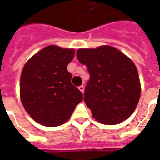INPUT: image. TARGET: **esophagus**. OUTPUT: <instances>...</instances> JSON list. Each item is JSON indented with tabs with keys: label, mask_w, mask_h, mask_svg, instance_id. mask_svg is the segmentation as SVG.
<instances>
[{
	"label": "esophagus",
	"mask_w": 160,
	"mask_h": 160,
	"mask_svg": "<svg viewBox=\"0 0 160 160\" xmlns=\"http://www.w3.org/2000/svg\"><path fill=\"white\" fill-rule=\"evenodd\" d=\"M79 90H80L81 92H84V90H85V87H84V86H80V87H79Z\"/></svg>",
	"instance_id": "34e87169"
}]
</instances>
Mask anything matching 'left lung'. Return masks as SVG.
I'll use <instances>...</instances> for the list:
<instances>
[{
  "label": "left lung",
  "instance_id": "1",
  "mask_svg": "<svg viewBox=\"0 0 160 160\" xmlns=\"http://www.w3.org/2000/svg\"><path fill=\"white\" fill-rule=\"evenodd\" d=\"M77 58L90 74L84 100L95 119L113 125L129 118L141 96V83L134 63L120 50L104 45L79 49Z\"/></svg>",
  "mask_w": 160,
  "mask_h": 160
}]
</instances>
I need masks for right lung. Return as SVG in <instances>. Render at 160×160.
Instances as JSON below:
<instances>
[{"mask_svg":"<svg viewBox=\"0 0 160 160\" xmlns=\"http://www.w3.org/2000/svg\"><path fill=\"white\" fill-rule=\"evenodd\" d=\"M73 56V49L49 45L30 58L23 68L20 98L25 110L37 122L48 127L62 125L83 99L67 70Z\"/></svg>","mask_w":160,"mask_h":160,"instance_id":"1","label":"right lung"}]
</instances>
